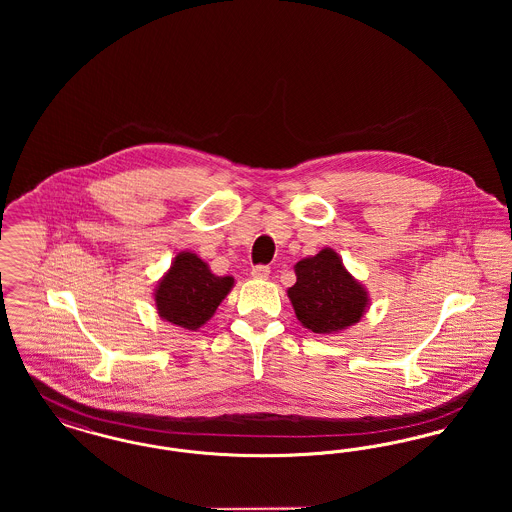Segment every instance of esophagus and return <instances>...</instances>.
Listing matches in <instances>:
<instances>
[{"instance_id":"34e87169","label":"esophagus","mask_w":512,"mask_h":512,"mask_svg":"<svg viewBox=\"0 0 512 512\" xmlns=\"http://www.w3.org/2000/svg\"><path fill=\"white\" fill-rule=\"evenodd\" d=\"M268 274H270V268L268 265H255V267L251 268V276L253 278H268Z\"/></svg>"}]
</instances>
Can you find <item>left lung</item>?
Segmentation results:
<instances>
[{
	"instance_id": "8db88e82",
	"label": "left lung",
	"mask_w": 512,
	"mask_h": 512,
	"mask_svg": "<svg viewBox=\"0 0 512 512\" xmlns=\"http://www.w3.org/2000/svg\"><path fill=\"white\" fill-rule=\"evenodd\" d=\"M297 282L288 290L295 315L315 334L343 330L365 313L366 292L345 270L334 249L295 265Z\"/></svg>"
}]
</instances>
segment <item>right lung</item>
<instances>
[{"instance_id": "1", "label": "right lung", "mask_w": 512, "mask_h": 512, "mask_svg": "<svg viewBox=\"0 0 512 512\" xmlns=\"http://www.w3.org/2000/svg\"><path fill=\"white\" fill-rule=\"evenodd\" d=\"M232 284L234 278L215 276L194 253H180L161 280L155 303L165 320L186 330H197L213 317Z\"/></svg>"}]
</instances>
